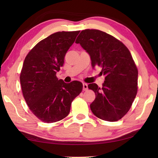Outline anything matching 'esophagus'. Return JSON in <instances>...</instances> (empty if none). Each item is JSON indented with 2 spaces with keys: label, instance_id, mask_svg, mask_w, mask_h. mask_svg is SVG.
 Here are the masks:
<instances>
[{
  "label": "esophagus",
  "instance_id": "34e87169",
  "mask_svg": "<svg viewBox=\"0 0 158 158\" xmlns=\"http://www.w3.org/2000/svg\"><path fill=\"white\" fill-rule=\"evenodd\" d=\"M88 89V84H87V83H83V91H87Z\"/></svg>",
  "mask_w": 158,
  "mask_h": 158
}]
</instances>
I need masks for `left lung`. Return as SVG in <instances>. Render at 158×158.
<instances>
[{
  "label": "left lung",
  "mask_w": 158,
  "mask_h": 158,
  "mask_svg": "<svg viewBox=\"0 0 158 158\" xmlns=\"http://www.w3.org/2000/svg\"><path fill=\"white\" fill-rule=\"evenodd\" d=\"M89 53L93 68L101 67L105 76L102 88L90 83L95 92L90 105L94 115L102 120L116 122L128 112L138 89V70L126 45L99 30L82 31L75 41Z\"/></svg>",
  "instance_id": "obj_1"
}]
</instances>
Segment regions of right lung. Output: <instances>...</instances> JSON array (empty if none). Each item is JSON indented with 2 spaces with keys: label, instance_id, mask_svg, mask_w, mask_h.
<instances>
[{
  "label": "right lung",
  "instance_id": "right-lung-1",
  "mask_svg": "<svg viewBox=\"0 0 158 158\" xmlns=\"http://www.w3.org/2000/svg\"><path fill=\"white\" fill-rule=\"evenodd\" d=\"M79 32L53 33L39 42L23 62L19 77L23 96L32 113L44 122L65 118L83 89L80 81L66 83L56 77Z\"/></svg>",
  "mask_w": 158,
  "mask_h": 158
}]
</instances>
